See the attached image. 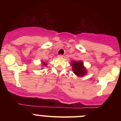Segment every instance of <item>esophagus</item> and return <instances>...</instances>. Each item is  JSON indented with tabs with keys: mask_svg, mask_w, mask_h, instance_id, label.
<instances>
[{
	"mask_svg": "<svg viewBox=\"0 0 121 121\" xmlns=\"http://www.w3.org/2000/svg\"><path fill=\"white\" fill-rule=\"evenodd\" d=\"M64 56L63 55H59V57H60V58H61V57H63Z\"/></svg>",
	"mask_w": 121,
	"mask_h": 121,
	"instance_id": "obj_1",
	"label": "esophagus"
}]
</instances>
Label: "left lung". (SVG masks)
<instances>
[{
  "label": "left lung",
  "instance_id": "left-lung-1",
  "mask_svg": "<svg viewBox=\"0 0 121 121\" xmlns=\"http://www.w3.org/2000/svg\"><path fill=\"white\" fill-rule=\"evenodd\" d=\"M72 70L73 73L78 77L84 76L87 73L86 69L84 66V63L81 61H73L71 62Z\"/></svg>",
  "mask_w": 121,
  "mask_h": 121
}]
</instances>
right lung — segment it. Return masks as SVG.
<instances>
[{"instance_id":"add662e5","label":"right lung","mask_w":121,"mask_h":121,"mask_svg":"<svg viewBox=\"0 0 121 121\" xmlns=\"http://www.w3.org/2000/svg\"><path fill=\"white\" fill-rule=\"evenodd\" d=\"M42 64H43V66H46L47 65V63H45V62H43V61H42Z\"/></svg>"}]
</instances>
